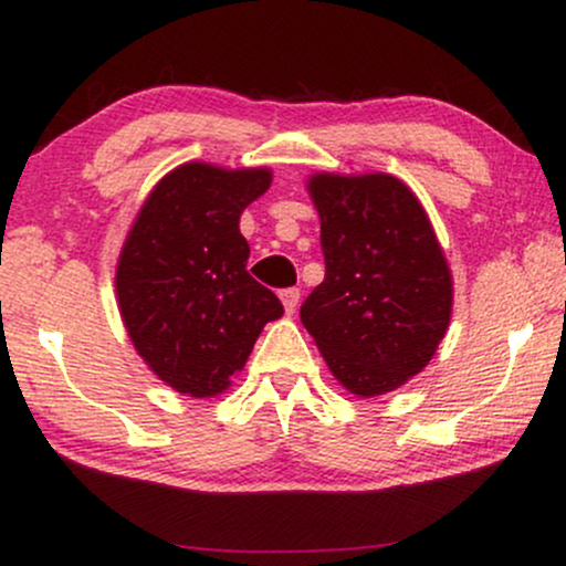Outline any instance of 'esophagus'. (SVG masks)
Returning a JSON list of instances; mask_svg holds the SVG:
<instances>
[{"label": "esophagus", "mask_w": 566, "mask_h": 566, "mask_svg": "<svg viewBox=\"0 0 566 566\" xmlns=\"http://www.w3.org/2000/svg\"><path fill=\"white\" fill-rule=\"evenodd\" d=\"M279 297H282L284 311H287V314H295L297 303H301V292H297V290H282V292H279Z\"/></svg>", "instance_id": "1"}]
</instances>
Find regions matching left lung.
<instances>
[{
  "label": "left lung",
  "instance_id": "8db88e82",
  "mask_svg": "<svg viewBox=\"0 0 566 566\" xmlns=\"http://www.w3.org/2000/svg\"><path fill=\"white\" fill-rule=\"evenodd\" d=\"M324 282L301 322L333 378L359 399L405 386L437 354L452 316V271L412 188L388 172H314Z\"/></svg>",
  "mask_w": 566,
  "mask_h": 566
}]
</instances>
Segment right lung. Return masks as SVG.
<instances>
[{"instance_id": "obj_1", "label": "right lung", "mask_w": 566, "mask_h": 566, "mask_svg": "<svg viewBox=\"0 0 566 566\" xmlns=\"http://www.w3.org/2000/svg\"><path fill=\"white\" fill-rule=\"evenodd\" d=\"M269 167L186 161L151 188L116 261V303L135 350L172 391H229L258 335L284 314L247 274L239 218L269 191Z\"/></svg>"}]
</instances>
